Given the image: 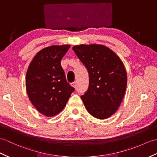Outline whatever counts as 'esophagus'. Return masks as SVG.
I'll list each match as a JSON object with an SVG mask.
<instances>
[{
	"instance_id": "obj_1",
	"label": "esophagus",
	"mask_w": 157,
	"mask_h": 157,
	"mask_svg": "<svg viewBox=\"0 0 157 157\" xmlns=\"http://www.w3.org/2000/svg\"><path fill=\"white\" fill-rule=\"evenodd\" d=\"M71 86L72 87H74V88H76V86H77V84H76V82H73L71 83Z\"/></svg>"
}]
</instances>
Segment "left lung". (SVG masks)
Returning a JSON list of instances; mask_svg holds the SVG:
<instances>
[{
    "label": "left lung",
    "instance_id": "1",
    "mask_svg": "<svg viewBox=\"0 0 157 157\" xmlns=\"http://www.w3.org/2000/svg\"><path fill=\"white\" fill-rule=\"evenodd\" d=\"M72 49L89 73V88L81 96L87 111L96 118H108L118 110L126 92L124 65L103 45L81 44Z\"/></svg>",
    "mask_w": 157,
    "mask_h": 157
}]
</instances>
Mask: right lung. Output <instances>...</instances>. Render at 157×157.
I'll return each mask as SVG.
<instances>
[{
	"mask_svg": "<svg viewBox=\"0 0 157 157\" xmlns=\"http://www.w3.org/2000/svg\"><path fill=\"white\" fill-rule=\"evenodd\" d=\"M70 47V45L45 47L33 58L27 69L25 85L29 100L47 117L59 114L74 91L66 81L61 65Z\"/></svg>",
	"mask_w": 157,
	"mask_h": 157,
	"instance_id": "right-lung-1",
	"label": "right lung"
}]
</instances>
